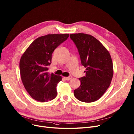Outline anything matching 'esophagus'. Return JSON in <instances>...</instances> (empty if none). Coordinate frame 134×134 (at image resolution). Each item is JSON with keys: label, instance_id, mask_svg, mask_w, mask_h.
Here are the masks:
<instances>
[{"label": "esophagus", "instance_id": "34e87169", "mask_svg": "<svg viewBox=\"0 0 134 134\" xmlns=\"http://www.w3.org/2000/svg\"><path fill=\"white\" fill-rule=\"evenodd\" d=\"M72 79V76H69L68 77H65V79L66 80H70Z\"/></svg>", "mask_w": 134, "mask_h": 134}]
</instances>
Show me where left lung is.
<instances>
[{
    "instance_id": "left-lung-1",
    "label": "left lung",
    "mask_w": 134,
    "mask_h": 134,
    "mask_svg": "<svg viewBox=\"0 0 134 134\" xmlns=\"http://www.w3.org/2000/svg\"><path fill=\"white\" fill-rule=\"evenodd\" d=\"M78 49L86 76L79 78L81 85L74 90L77 100L93 102L104 94L113 76V65L108 51L93 36L85 33L70 34Z\"/></svg>"
}]
</instances>
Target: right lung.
<instances>
[{
	"mask_svg": "<svg viewBox=\"0 0 134 134\" xmlns=\"http://www.w3.org/2000/svg\"><path fill=\"white\" fill-rule=\"evenodd\" d=\"M69 34H47L38 38L26 49L19 62L21 81L26 91L40 102L52 100L57 95V86L61 76L48 72L52 53L67 40Z\"/></svg>",
	"mask_w": 134,
	"mask_h": 134,
	"instance_id": "add662e5",
	"label": "right lung"
}]
</instances>
